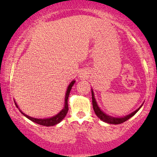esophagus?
Masks as SVG:
<instances>
[{"instance_id": "esophagus-1", "label": "esophagus", "mask_w": 157, "mask_h": 157, "mask_svg": "<svg viewBox=\"0 0 157 157\" xmlns=\"http://www.w3.org/2000/svg\"><path fill=\"white\" fill-rule=\"evenodd\" d=\"M80 75H81V78H86V77H87V74H86V73H85V72L81 73V74Z\"/></svg>"}]
</instances>
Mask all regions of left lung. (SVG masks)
I'll list each match as a JSON object with an SVG mask.
<instances>
[{
	"instance_id": "8db88e82",
	"label": "left lung",
	"mask_w": 157,
	"mask_h": 157,
	"mask_svg": "<svg viewBox=\"0 0 157 157\" xmlns=\"http://www.w3.org/2000/svg\"><path fill=\"white\" fill-rule=\"evenodd\" d=\"M91 94H92V104H93V109L94 111L96 116L101 120V121L106 122V123L111 124H119L121 123H124L126 121H127L128 119H129L131 117H132L134 114H136V113L138 111L139 109H141V107L143 106V104L139 106V108L136 109V111H134V112L131 113L130 114L126 115L125 117H113L111 116H109L106 114V113H104L101 109H100V107L98 106L97 102H96V98L94 97V93L93 89H91Z\"/></svg>"
}]
</instances>
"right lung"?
Returning a JSON list of instances; mask_svg holds the SVG:
<instances>
[{
  "label": "right lung",
  "mask_w": 157,
  "mask_h": 157,
  "mask_svg": "<svg viewBox=\"0 0 157 157\" xmlns=\"http://www.w3.org/2000/svg\"><path fill=\"white\" fill-rule=\"evenodd\" d=\"M75 82H76V81L73 80L70 83V84L68 85V86L67 88V90H66V92L65 101H64V106H63V109H61V111H60L59 113H58L56 115L53 116V117H52L46 118V119H36V118L29 117V116L25 114V113L18 108V104H16V101H14L15 104H16L17 108L19 109V111H21V113H22L23 116H25V117L28 118L29 120H31V121L35 122V123L38 124H40V125H43V126H54V125H56V124L60 123V122H61L62 120L65 118L66 113H67V112H68V96H69L71 90V88L73 86H74Z\"/></svg>",
  "instance_id": "obj_1"
}]
</instances>
